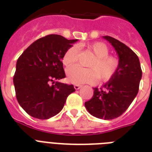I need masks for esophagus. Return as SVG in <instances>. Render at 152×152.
Wrapping results in <instances>:
<instances>
[{
  "mask_svg": "<svg viewBox=\"0 0 152 152\" xmlns=\"http://www.w3.org/2000/svg\"><path fill=\"white\" fill-rule=\"evenodd\" d=\"M81 87H82V86L79 85V84H75V85H74V88H75L76 90H79Z\"/></svg>",
  "mask_w": 152,
  "mask_h": 152,
  "instance_id": "esophagus-1",
  "label": "esophagus"
}]
</instances>
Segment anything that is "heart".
Listing matches in <instances>:
<instances>
[{
    "label": "heart",
    "instance_id": "b5f03b06",
    "mask_svg": "<svg viewBox=\"0 0 152 152\" xmlns=\"http://www.w3.org/2000/svg\"><path fill=\"white\" fill-rule=\"evenodd\" d=\"M88 49L95 57L88 64L89 69L72 66L67 70V80L69 83L82 84L94 83L98 78L100 80H108L115 73L119 65L118 58L109 56V48L101 42H94L88 46ZM78 50L75 46L67 50L63 57V63L69 67L76 63Z\"/></svg>",
    "mask_w": 152,
    "mask_h": 152
}]
</instances>
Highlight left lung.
Returning <instances> with one entry per match:
<instances>
[{
    "label": "left lung",
    "instance_id": "1",
    "mask_svg": "<svg viewBox=\"0 0 152 152\" xmlns=\"http://www.w3.org/2000/svg\"><path fill=\"white\" fill-rule=\"evenodd\" d=\"M103 39L115 49L119 65L102 88H93L92 98L84 105L95 118L111 120L121 115L137 96L142 70L139 58L131 49L110 36H103Z\"/></svg>",
    "mask_w": 152,
    "mask_h": 152
}]
</instances>
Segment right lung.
<instances>
[{
	"mask_svg": "<svg viewBox=\"0 0 152 152\" xmlns=\"http://www.w3.org/2000/svg\"><path fill=\"white\" fill-rule=\"evenodd\" d=\"M76 41L49 34L34 42L18 58L13 77L15 96L30 116L42 120L52 118L75 91L73 85L58 80L65 77L64 54Z\"/></svg>",
	"mask_w": 152,
	"mask_h": 152,
	"instance_id": "add662e5",
	"label": "right lung"
}]
</instances>
